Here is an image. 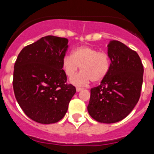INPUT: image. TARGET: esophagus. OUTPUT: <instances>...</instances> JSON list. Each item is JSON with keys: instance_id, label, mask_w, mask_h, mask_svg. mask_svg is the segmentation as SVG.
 Here are the masks:
<instances>
[{"instance_id": "obj_1", "label": "esophagus", "mask_w": 154, "mask_h": 154, "mask_svg": "<svg viewBox=\"0 0 154 154\" xmlns=\"http://www.w3.org/2000/svg\"><path fill=\"white\" fill-rule=\"evenodd\" d=\"M76 90H77V91H81L83 90V88H79V87H77V88H76Z\"/></svg>"}]
</instances>
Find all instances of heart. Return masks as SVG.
<instances>
[{
	"instance_id": "heart-1",
	"label": "heart",
	"mask_w": 154,
	"mask_h": 154,
	"mask_svg": "<svg viewBox=\"0 0 154 154\" xmlns=\"http://www.w3.org/2000/svg\"><path fill=\"white\" fill-rule=\"evenodd\" d=\"M81 66L82 72L73 77L71 82L77 86L92 82H100L108 75L111 67L109 53L98 51L88 45H81L73 49L71 56L65 55L62 60V68L69 78H72Z\"/></svg>"
}]
</instances>
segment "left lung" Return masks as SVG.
Wrapping results in <instances>:
<instances>
[{
    "label": "left lung",
    "mask_w": 154,
    "mask_h": 154,
    "mask_svg": "<svg viewBox=\"0 0 154 154\" xmlns=\"http://www.w3.org/2000/svg\"><path fill=\"white\" fill-rule=\"evenodd\" d=\"M111 67L101 85L91 89L88 111L94 119L114 123L125 119L139 101L143 66L138 53L119 41L108 45Z\"/></svg>",
    "instance_id": "1"
}]
</instances>
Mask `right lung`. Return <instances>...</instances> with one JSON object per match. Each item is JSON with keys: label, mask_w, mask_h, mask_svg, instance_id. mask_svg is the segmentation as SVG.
I'll use <instances>...</instances> for the list:
<instances>
[{"label": "right lung", "mask_w": 154, "mask_h": 154, "mask_svg": "<svg viewBox=\"0 0 154 154\" xmlns=\"http://www.w3.org/2000/svg\"><path fill=\"white\" fill-rule=\"evenodd\" d=\"M66 38L47 35L26 45L14 66L13 88L25 114L42 124L57 122L67 112L76 88L66 83L62 68Z\"/></svg>", "instance_id": "add662e5"}]
</instances>
